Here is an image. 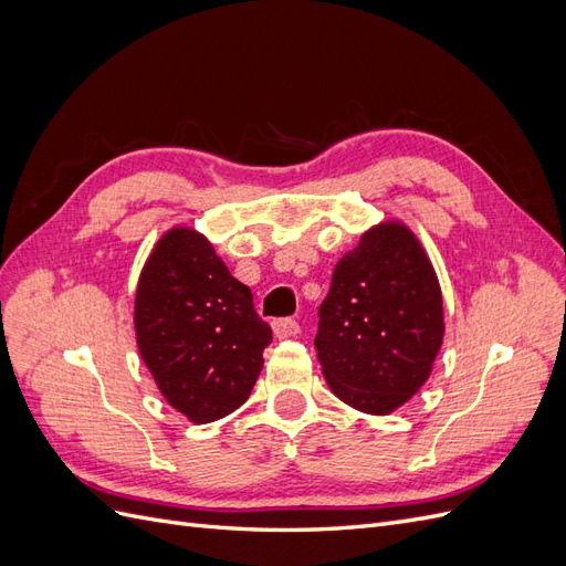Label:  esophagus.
<instances>
[{
	"label": "esophagus",
	"instance_id": "34e87169",
	"mask_svg": "<svg viewBox=\"0 0 566 566\" xmlns=\"http://www.w3.org/2000/svg\"><path fill=\"white\" fill-rule=\"evenodd\" d=\"M271 325H273V335L279 339L295 337L300 333V323L295 318H276Z\"/></svg>",
	"mask_w": 566,
	"mask_h": 566
}]
</instances>
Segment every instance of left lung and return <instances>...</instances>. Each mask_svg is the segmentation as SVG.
I'll return each instance as SVG.
<instances>
[{
	"mask_svg": "<svg viewBox=\"0 0 566 566\" xmlns=\"http://www.w3.org/2000/svg\"><path fill=\"white\" fill-rule=\"evenodd\" d=\"M443 337L437 273L399 221L361 235L318 306L316 354L337 397L385 416L430 378Z\"/></svg>",
	"mask_w": 566,
	"mask_h": 566,
	"instance_id": "8db88e82",
	"label": "left lung"
}]
</instances>
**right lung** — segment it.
<instances>
[{"mask_svg":"<svg viewBox=\"0 0 566 566\" xmlns=\"http://www.w3.org/2000/svg\"><path fill=\"white\" fill-rule=\"evenodd\" d=\"M134 328L163 397L193 422L245 403L271 345L250 287L191 229L167 231L153 248L136 287Z\"/></svg>","mask_w":566,"mask_h":566,"instance_id":"obj_1","label":"right lung"}]
</instances>
